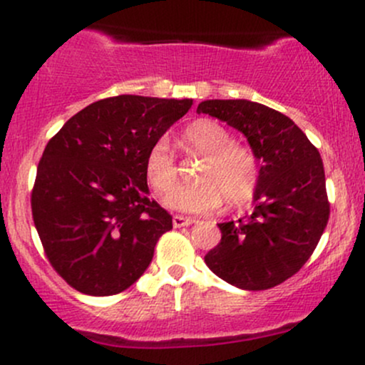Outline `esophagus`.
<instances>
[{
	"instance_id": "34e87169",
	"label": "esophagus",
	"mask_w": 365,
	"mask_h": 365,
	"mask_svg": "<svg viewBox=\"0 0 365 365\" xmlns=\"http://www.w3.org/2000/svg\"><path fill=\"white\" fill-rule=\"evenodd\" d=\"M192 223H194V220H192V217H185V216H180V215L173 216V226H175V228H182V226H188Z\"/></svg>"
}]
</instances>
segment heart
<instances>
[{"instance_id": "1", "label": "heart", "mask_w": 365, "mask_h": 365, "mask_svg": "<svg viewBox=\"0 0 365 365\" xmlns=\"http://www.w3.org/2000/svg\"><path fill=\"white\" fill-rule=\"evenodd\" d=\"M183 149L202 156L197 185L178 187L165 197V206L188 215H207L226 200L230 207L252 202L259 187V161L245 145L235 144L228 128L215 120H197L183 130ZM144 175L156 194H166L178 182L177 161L168 142L159 139L144 159Z\"/></svg>"}]
</instances>
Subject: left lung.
Wrapping results in <instances>:
<instances>
[{
  "mask_svg": "<svg viewBox=\"0 0 365 365\" xmlns=\"http://www.w3.org/2000/svg\"><path fill=\"white\" fill-rule=\"evenodd\" d=\"M240 130L262 163L252 215L220 223L221 242L204 257L226 283L267 290L299 273L329 220L319 150L283 113L247 99L197 106Z\"/></svg>",
  "mask_w": 365,
  "mask_h": 365,
  "instance_id": "1",
  "label": "left lung"
}]
</instances>
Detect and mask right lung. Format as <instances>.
<instances>
[{
	"label": "right lung",
	"mask_w": 365,
	"mask_h": 365,
	"mask_svg": "<svg viewBox=\"0 0 365 365\" xmlns=\"http://www.w3.org/2000/svg\"><path fill=\"white\" fill-rule=\"evenodd\" d=\"M192 99L121 94L73 115L49 139L31 194L53 269L86 295L127 290L153 261L171 216L149 199L144 159Z\"/></svg>",
	"instance_id": "add662e5"
}]
</instances>
